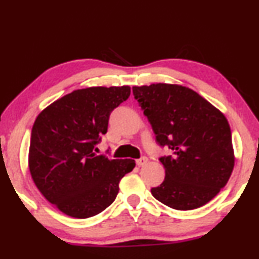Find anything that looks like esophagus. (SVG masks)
Returning a JSON list of instances; mask_svg holds the SVG:
<instances>
[{
    "label": "esophagus",
    "mask_w": 259,
    "mask_h": 259,
    "mask_svg": "<svg viewBox=\"0 0 259 259\" xmlns=\"http://www.w3.org/2000/svg\"><path fill=\"white\" fill-rule=\"evenodd\" d=\"M148 163V158L147 157H142L140 158V159L136 160V164H138V166H143V165H146Z\"/></svg>",
    "instance_id": "obj_1"
}]
</instances>
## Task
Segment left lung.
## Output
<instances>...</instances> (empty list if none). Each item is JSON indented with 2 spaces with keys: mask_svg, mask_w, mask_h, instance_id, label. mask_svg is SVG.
<instances>
[{
  "mask_svg": "<svg viewBox=\"0 0 259 259\" xmlns=\"http://www.w3.org/2000/svg\"><path fill=\"white\" fill-rule=\"evenodd\" d=\"M160 146L174 155L161 157L165 179L152 195L175 210L207 204L227 185L235 155L227 118L188 87L155 83L133 87Z\"/></svg>",
  "mask_w": 259,
  "mask_h": 259,
  "instance_id": "8db88e82",
  "label": "left lung"
}]
</instances>
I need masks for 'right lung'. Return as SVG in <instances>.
Listing matches in <instances>:
<instances>
[{"instance_id": "1", "label": "right lung", "mask_w": 259, "mask_h": 259, "mask_svg": "<svg viewBox=\"0 0 259 259\" xmlns=\"http://www.w3.org/2000/svg\"><path fill=\"white\" fill-rule=\"evenodd\" d=\"M130 96V87H90L58 99L37 116L31 133L29 169L38 191L59 211L88 219L107 208L133 159L94 153L111 112Z\"/></svg>"}]
</instances>
